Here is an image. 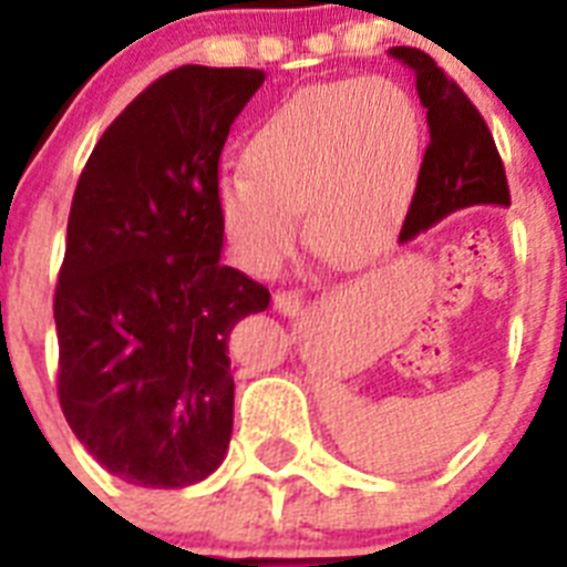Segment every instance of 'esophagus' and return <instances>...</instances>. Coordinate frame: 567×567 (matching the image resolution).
<instances>
[{
  "label": "esophagus",
  "instance_id": "esophagus-1",
  "mask_svg": "<svg viewBox=\"0 0 567 567\" xmlns=\"http://www.w3.org/2000/svg\"><path fill=\"white\" fill-rule=\"evenodd\" d=\"M272 303L280 315H298L303 300H300V295L292 292V289H278V292L272 295Z\"/></svg>",
  "mask_w": 567,
  "mask_h": 567
}]
</instances>
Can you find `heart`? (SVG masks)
Returning a JSON list of instances; mask_svg holds the SVG:
<instances>
[{
  "label": "heart",
  "mask_w": 567,
  "mask_h": 567,
  "mask_svg": "<svg viewBox=\"0 0 567 567\" xmlns=\"http://www.w3.org/2000/svg\"><path fill=\"white\" fill-rule=\"evenodd\" d=\"M423 115L398 82L346 79L298 93L252 130L244 172L218 184V218L240 267L272 275L298 238L332 264L378 249L409 207Z\"/></svg>",
  "instance_id": "heart-1"
}]
</instances>
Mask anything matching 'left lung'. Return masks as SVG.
I'll return each mask as SVG.
<instances>
[{
  "label": "left lung",
  "mask_w": 567,
  "mask_h": 567,
  "mask_svg": "<svg viewBox=\"0 0 567 567\" xmlns=\"http://www.w3.org/2000/svg\"><path fill=\"white\" fill-rule=\"evenodd\" d=\"M389 53L414 70L420 104L429 118V147L400 240H412L463 207H508L511 193L503 158L480 110L429 53L417 48H392Z\"/></svg>",
  "instance_id": "1"
}]
</instances>
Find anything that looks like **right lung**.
Returning a JSON list of instances; mask_svg holds the SVG:
<instances>
[{
	"label": "right lung",
	"mask_w": 567,
	"mask_h": 567,
	"mask_svg": "<svg viewBox=\"0 0 567 567\" xmlns=\"http://www.w3.org/2000/svg\"><path fill=\"white\" fill-rule=\"evenodd\" d=\"M264 70L184 64L104 130L79 175L53 318L59 403L110 474L184 488L233 437L227 340L269 289L221 264L218 162Z\"/></svg>",
	"instance_id": "1"
}]
</instances>
